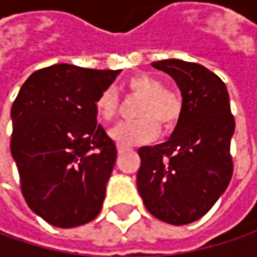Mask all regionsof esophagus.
Returning a JSON list of instances; mask_svg holds the SVG:
<instances>
[{"label":"esophagus","mask_w":257,"mask_h":257,"mask_svg":"<svg viewBox=\"0 0 257 257\" xmlns=\"http://www.w3.org/2000/svg\"><path fill=\"white\" fill-rule=\"evenodd\" d=\"M123 152H124L123 149H118V154H123Z\"/></svg>","instance_id":"esophagus-1"}]
</instances>
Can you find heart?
<instances>
[{
    "label": "heart",
    "instance_id": "heart-1",
    "mask_svg": "<svg viewBox=\"0 0 257 257\" xmlns=\"http://www.w3.org/2000/svg\"><path fill=\"white\" fill-rule=\"evenodd\" d=\"M124 88L127 93L142 98L137 108L136 121L117 124L110 130V137L121 149H128L140 143L153 140L159 132L169 130L176 124L180 111V100L170 91L164 90L162 81L147 74H136L127 78ZM95 111L98 120L104 124L113 121L118 111V97L113 90H104L95 100Z\"/></svg>",
    "mask_w": 257,
    "mask_h": 257
}]
</instances>
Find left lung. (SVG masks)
<instances>
[{"instance_id":"left-lung-1","label":"left lung","mask_w":257,"mask_h":257,"mask_svg":"<svg viewBox=\"0 0 257 257\" xmlns=\"http://www.w3.org/2000/svg\"><path fill=\"white\" fill-rule=\"evenodd\" d=\"M152 65L176 81L182 111L167 142L139 149L137 189L154 217L180 226L203 217L227 189L234 118L226 85L206 67L176 58Z\"/></svg>"}]
</instances>
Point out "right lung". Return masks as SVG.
<instances>
[{
  "mask_svg": "<svg viewBox=\"0 0 257 257\" xmlns=\"http://www.w3.org/2000/svg\"><path fill=\"white\" fill-rule=\"evenodd\" d=\"M121 70L54 64L27 78L11 108V154L30 209L55 227L100 213L117 149L95 100Z\"/></svg>",
  "mask_w": 257,
  "mask_h": 257,
  "instance_id": "obj_1",
  "label": "right lung"
}]
</instances>
